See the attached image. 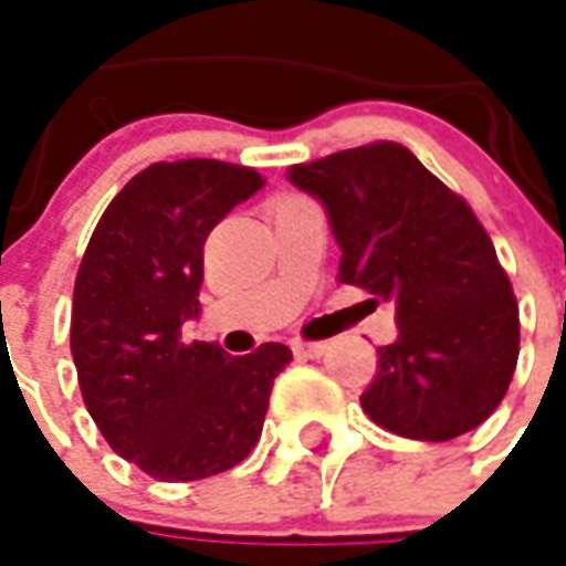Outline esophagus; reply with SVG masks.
<instances>
[{
	"label": "esophagus",
	"mask_w": 566,
	"mask_h": 566,
	"mask_svg": "<svg viewBox=\"0 0 566 566\" xmlns=\"http://www.w3.org/2000/svg\"><path fill=\"white\" fill-rule=\"evenodd\" d=\"M294 357L300 359H317L326 354V342H294Z\"/></svg>",
	"instance_id": "esophagus-1"
}]
</instances>
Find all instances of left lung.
Segmentation results:
<instances>
[{
    "label": "left lung",
    "mask_w": 566,
    "mask_h": 566,
    "mask_svg": "<svg viewBox=\"0 0 566 566\" xmlns=\"http://www.w3.org/2000/svg\"><path fill=\"white\" fill-rule=\"evenodd\" d=\"M287 179L326 209L338 282L396 305L399 336L378 347L363 411L413 441L489 420L516 371L518 305L471 207L389 140L294 165Z\"/></svg>",
    "instance_id": "left-lung-1"
}]
</instances>
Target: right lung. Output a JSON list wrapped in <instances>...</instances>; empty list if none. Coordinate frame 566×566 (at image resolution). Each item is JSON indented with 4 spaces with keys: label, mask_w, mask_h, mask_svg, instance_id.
<instances>
[{
    "label": "right lung",
    "mask_w": 566,
    "mask_h": 566,
    "mask_svg": "<svg viewBox=\"0 0 566 566\" xmlns=\"http://www.w3.org/2000/svg\"><path fill=\"white\" fill-rule=\"evenodd\" d=\"M261 188L251 167L158 161L111 200L83 254L71 308L83 401L113 450L155 480L188 483L240 464L291 363L279 342L249 357L182 342V324L200 315L209 230Z\"/></svg>",
    "instance_id": "1"
}]
</instances>
